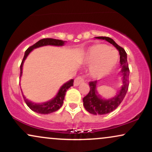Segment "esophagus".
Here are the masks:
<instances>
[{"instance_id":"obj_1","label":"esophagus","mask_w":152,"mask_h":152,"mask_svg":"<svg viewBox=\"0 0 152 152\" xmlns=\"http://www.w3.org/2000/svg\"><path fill=\"white\" fill-rule=\"evenodd\" d=\"M83 81H84V80H83V78H82L81 76H78V77H76V79L74 80V86H78V85L81 84V83H83Z\"/></svg>"}]
</instances>
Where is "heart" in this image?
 <instances>
[{
    "label": "heart",
    "instance_id": "1",
    "mask_svg": "<svg viewBox=\"0 0 152 152\" xmlns=\"http://www.w3.org/2000/svg\"><path fill=\"white\" fill-rule=\"evenodd\" d=\"M118 60V53L107 45L97 43L88 48L86 63L89 66V74L93 78H99L112 71Z\"/></svg>",
    "mask_w": 152,
    "mask_h": 152
}]
</instances>
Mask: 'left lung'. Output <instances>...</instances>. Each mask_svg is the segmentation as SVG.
Segmentation results:
<instances>
[{
  "label": "left lung",
  "mask_w": 152,
  "mask_h": 152,
  "mask_svg": "<svg viewBox=\"0 0 152 152\" xmlns=\"http://www.w3.org/2000/svg\"><path fill=\"white\" fill-rule=\"evenodd\" d=\"M99 39L106 40V41L111 43L117 48L120 55V66H121V73L122 74V85L121 89L116 96L111 99H104L99 95L96 89L97 81H90V91L85 97H83V106L87 111L90 114L94 115H103L109 114L114 111L120 104L122 102L124 98L126 96L129 88V69L128 62H127V55L125 50L112 39L105 36H99L96 37Z\"/></svg>",
  "instance_id": "obj_1"
}]
</instances>
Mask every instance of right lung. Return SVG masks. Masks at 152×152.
<instances>
[{
  "label": "right lung",
  "instance_id": "add662e5",
  "mask_svg": "<svg viewBox=\"0 0 152 152\" xmlns=\"http://www.w3.org/2000/svg\"><path fill=\"white\" fill-rule=\"evenodd\" d=\"M65 41H62V40L58 39H54V38H43V39L40 40L37 43L29 47L27 50H26L25 54H24L23 58L20 64V77L22 75V70H23V65L24 61L26 60V57L28 56L29 53L32 51L34 48H39V47L48 46V45H50V46H64ZM74 86V79H71L70 81L66 82L64 83L63 86L61 87L59 89L58 94H56L53 99L51 100L48 101V102L42 103V104H36V103L31 102V101L28 100L23 95V96L24 101H25L26 104L28 106L32 111H35V112L38 113V114H48L53 113L54 111H56L61 107L64 103V97H65L66 91L69 89L71 86Z\"/></svg>",
  "mask_w": 152,
  "mask_h": 152
}]
</instances>
